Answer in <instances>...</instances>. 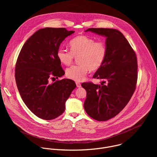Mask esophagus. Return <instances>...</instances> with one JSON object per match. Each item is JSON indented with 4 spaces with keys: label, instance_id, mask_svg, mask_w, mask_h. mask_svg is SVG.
Masks as SVG:
<instances>
[{
    "label": "esophagus",
    "instance_id": "34e87169",
    "mask_svg": "<svg viewBox=\"0 0 157 157\" xmlns=\"http://www.w3.org/2000/svg\"><path fill=\"white\" fill-rule=\"evenodd\" d=\"M76 86H77L78 87H80L81 86V83H80V82H76Z\"/></svg>",
    "mask_w": 157,
    "mask_h": 157
}]
</instances>
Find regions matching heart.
I'll return each mask as SVG.
<instances>
[{
    "label": "heart",
    "mask_w": 157,
    "mask_h": 157,
    "mask_svg": "<svg viewBox=\"0 0 157 157\" xmlns=\"http://www.w3.org/2000/svg\"><path fill=\"white\" fill-rule=\"evenodd\" d=\"M70 51L60 48L56 55L59 61L64 65L73 63L75 57L77 58V65L72 66L66 70L68 78L76 81L84 80L90 70L96 71L100 68L106 58L107 48L106 44L86 35L77 36L70 41Z\"/></svg>",
    "instance_id": "1"
}]
</instances>
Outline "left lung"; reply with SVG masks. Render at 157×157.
Returning a JSON list of instances; mask_svg holds the SVG:
<instances>
[{
	"instance_id": "8db88e82",
	"label": "left lung",
	"mask_w": 157,
	"mask_h": 157,
	"mask_svg": "<svg viewBox=\"0 0 157 157\" xmlns=\"http://www.w3.org/2000/svg\"><path fill=\"white\" fill-rule=\"evenodd\" d=\"M106 37V58L93 78L102 79L101 85L83 82L86 91L84 107L86 113L98 121H106L117 116L125 107L136 90L137 59L127 40L119 30L89 28Z\"/></svg>"
}]
</instances>
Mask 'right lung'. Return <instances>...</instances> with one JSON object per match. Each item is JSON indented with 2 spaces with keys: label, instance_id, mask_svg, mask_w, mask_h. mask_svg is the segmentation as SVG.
Segmentation results:
<instances>
[{
  "label": "right lung",
  "instance_id": "right-lung-1",
  "mask_svg": "<svg viewBox=\"0 0 157 157\" xmlns=\"http://www.w3.org/2000/svg\"><path fill=\"white\" fill-rule=\"evenodd\" d=\"M73 33L65 28L40 29L26 41L18 55L15 70L18 90L27 107L40 119L48 121L61 116L76 86L69 79L50 83L64 75L56 53L61 43Z\"/></svg>",
  "mask_w": 157,
  "mask_h": 157
}]
</instances>
